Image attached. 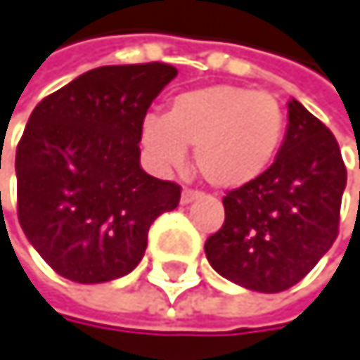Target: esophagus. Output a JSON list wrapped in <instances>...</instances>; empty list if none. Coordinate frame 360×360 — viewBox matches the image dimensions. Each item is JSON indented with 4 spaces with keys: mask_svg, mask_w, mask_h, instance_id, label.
<instances>
[{
    "mask_svg": "<svg viewBox=\"0 0 360 360\" xmlns=\"http://www.w3.org/2000/svg\"><path fill=\"white\" fill-rule=\"evenodd\" d=\"M202 194L200 192H196V190H184L181 192V205H190V202H194L196 198H200Z\"/></svg>",
    "mask_w": 360,
    "mask_h": 360,
    "instance_id": "esophagus-1",
    "label": "esophagus"
}]
</instances>
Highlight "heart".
<instances>
[{"instance_id": "b5f03b06", "label": "heart", "mask_w": 360, "mask_h": 360, "mask_svg": "<svg viewBox=\"0 0 360 360\" xmlns=\"http://www.w3.org/2000/svg\"><path fill=\"white\" fill-rule=\"evenodd\" d=\"M286 132V112L266 91L211 85L179 94L164 117L147 115L141 141L162 168H181L194 149L196 168L221 190L243 188L273 164Z\"/></svg>"}]
</instances>
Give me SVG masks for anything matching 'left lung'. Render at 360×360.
<instances>
[{
    "label": "left lung",
    "instance_id": "8db88e82",
    "mask_svg": "<svg viewBox=\"0 0 360 360\" xmlns=\"http://www.w3.org/2000/svg\"><path fill=\"white\" fill-rule=\"evenodd\" d=\"M344 190L335 136L292 98L275 162L224 196V226L205 243L209 264L248 290H288L338 239Z\"/></svg>",
    "mask_w": 360,
    "mask_h": 360
}]
</instances>
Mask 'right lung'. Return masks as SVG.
<instances>
[{"label":"right lung","mask_w":360,"mask_h":360,"mask_svg":"<svg viewBox=\"0 0 360 360\" xmlns=\"http://www.w3.org/2000/svg\"><path fill=\"white\" fill-rule=\"evenodd\" d=\"M176 76L168 63L102 65L46 96L16 147L25 237L61 277L102 284L136 269L181 188L141 168V125Z\"/></svg>","instance_id":"obj_1"}]
</instances>
